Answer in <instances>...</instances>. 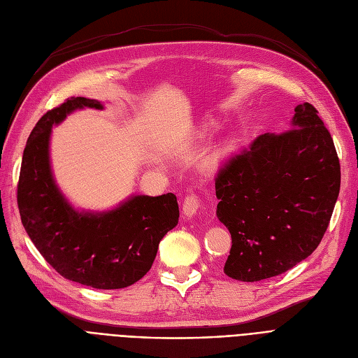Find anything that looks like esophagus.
<instances>
[{
	"instance_id": "obj_1",
	"label": "esophagus",
	"mask_w": 358,
	"mask_h": 358,
	"mask_svg": "<svg viewBox=\"0 0 358 358\" xmlns=\"http://www.w3.org/2000/svg\"><path fill=\"white\" fill-rule=\"evenodd\" d=\"M199 210H201V201L198 196H194V194L186 196V199H184V202H182V214L187 218H192L198 214Z\"/></svg>"
}]
</instances>
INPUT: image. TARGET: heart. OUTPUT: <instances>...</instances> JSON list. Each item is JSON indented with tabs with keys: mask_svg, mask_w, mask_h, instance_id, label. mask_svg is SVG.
Here are the masks:
<instances>
[{
	"mask_svg": "<svg viewBox=\"0 0 358 358\" xmlns=\"http://www.w3.org/2000/svg\"><path fill=\"white\" fill-rule=\"evenodd\" d=\"M205 132H206V131H205Z\"/></svg>",
	"mask_w": 358,
	"mask_h": 358,
	"instance_id": "heart-1",
	"label": "heart"
}]
</instances>
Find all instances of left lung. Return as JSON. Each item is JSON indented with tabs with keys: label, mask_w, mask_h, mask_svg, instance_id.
<instances>
[{
	"label": "left lung",
	"mask_w": 358,
	"mask_h": 358,
	"mask_svg": "<svg viewBox=\"0 0 358 358\" xmlns=\"http://www.w3.org/2000/svg\"><path fill=\"white\" fill-rule=\"evenodd\" d=\"M339 189L330 132L310 103H299L287 132L260 135L215 178V214L232 236L224 273L256 282L313 255Z\"/></svg>",
	"instance_id": "8db88e82"
}]
</instances>
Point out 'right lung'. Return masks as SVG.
Instances as JSON below:
<instances>
[{
	"label": "right lung",
	"instance_id": "obj_1",
	"mask_svg": "<svg viewBox=\"0 0 358 358\" xmlns=\"http://www.w3.org/2000/svg\"><path fill=\"white\" fill-rule=\"evenodd\" d=\"M103 110L98 99L71 98L32 129L22 157L17 205L29 239L64 278L101 290L140 281L159 242L178 223L174 193L131 194L107 211L78 210L56 184L50 165L52 128L76 110Z\"/></svg>",
	"mask_w": 358,
	"mask_h": 358
}]
</instances>
